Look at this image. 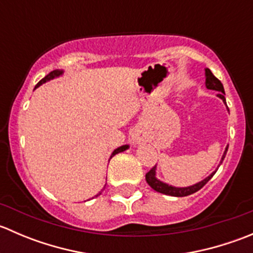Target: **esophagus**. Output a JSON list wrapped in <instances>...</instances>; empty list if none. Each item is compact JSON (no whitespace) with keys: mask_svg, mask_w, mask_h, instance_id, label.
Returning <instances> with one entry per match:
<instances>
[{"mask_svg":"<svg viewBox=\"0 0 253 253\" xmlns=\"http://www.w3.org/2000/svg\"><path fill=\"white\" fill-rule=\"evenodd\" d=\"M142 139L143 138L141 136H139V134H133V142L137 143V144H138V143H141Z\"/></svg>","mask_w":253,"mask_h":253,"instance_id":"1","label":"esophagus"}]
</instances>
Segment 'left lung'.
<instances>
[{
  "label": "left lung",
  "instance_id": "1",
  "mask_svg": "<svg viewBox=\"0 0 253 253\" xmlns=\"http://www.w3.org/2000/svg\"><path fill=\"white\" fill-rule=\"evenodd\" d=\"M206 86L208 89H211V90L218 91L219 93L218 96L224 101V103H225V98H224V95H225V91H224L223 84H221V82L219 81V79L211 72V70H209V68H206ZM228 148L229 147L225 148V152H224L223 157H221L220 164L223 163L224 158H225L226 152H228ZM155 168L157 167H153L152 169H150L149 171L145 174V180H147L148 185H149L153 190L157 191V192L172 196V197H185V196H190V195H192V193L197 192V191L201 190V188H202L203 186H205L206 183L208 182L211 177H213V175L215 174V171L211 172V174L209 175L208 177H206L205 180H202L201 182L196 183V185L188 186V187H174V186H170V185H168V183L162 182V181L158 180V178L155 177Z\"/></svg>",
  "mask_w": 253,
  "mask_h": 253
}]
</instances>
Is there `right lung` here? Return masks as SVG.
<instances>
[{"label":"right lung","instance_id":"obj_1","mask_svg":"<svg viewBox=\"0 0 253 253\" xmlns=\"http://www.w3.org/2000/svg\"><path fill=\"white\" fill-rule=\"evenodd\" d=\"M62 73H63L62 71H60V70H55V71H52V72H50V73H48L47 76H45V77L42 78V81H40L39 83L37 84V85H35V88H38V86H39V85H42V83H45V82L50 81V79H53V78H55V77H58V76H61V75H62ZM127 148H128V145H122V147H119V148H117V149H115L114 152H112L111 157H114V155H115V154H117V153L125 152V150H126ZM99 195H101V192H99L98 195H96V196H99ZM96 196H95V197H96Z\"/></svg>","mask_w":253,"mask_h":253}]
</instances>
